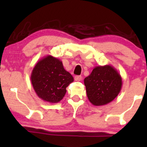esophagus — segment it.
I'll return each mask as SVG.
<instances>
[{
    "label": "esophagus",
    "instance_id": "esophagus-1",
    "mask_svg": "<svg viewBox=\"0 0 147 147\" xmlns=\"http://www.w3.org/2000/svg\"><path fill=\"white\" fill-rule=\"evenodd\" d=\"M82 76L81 75H76L75 76V80L77 81V82H79V81L82 80Z\"/></svg>",
    "mask_w": 147,
    "mask_h": 147
}]
</instances>
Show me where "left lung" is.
Here are the masks:
<instances>
[{
    "mask_svg": "<svg viewBox=\"0 0 147 147\" xmlns=\"http://www.w3.org/2000/svg\"><path fill=\"white\" fill-rule=\"evenodd\" d=\"M88 98L92 105L104 106L112 102L122 86L117 70L110 65L96 66L84 79Z\"/></svg>",
    "mask_w": 147,
    "mask_h": 147,
    "instance_id": "obj_1",
    "label": "left lung"
}]
</instances>
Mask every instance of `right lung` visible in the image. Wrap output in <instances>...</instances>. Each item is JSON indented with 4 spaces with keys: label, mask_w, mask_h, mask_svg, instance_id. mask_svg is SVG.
Wrapping results in <instances>:
<instances>
[{
    "label": "right lung",
    "mask_w": 147,
    "mask_h": 147,
    "mask_svg": "<svg viewBox=\"0 0 147 147\" xmlns=\"http://www.w3.org/2000/svg\"><path fill=\"white\" fill-rule=\"evenodd\" d=\"M30 78L37 96L54 104L63 98L66 88L74 81L72 76L64 69L61 61L51 55L37 62Z\"/></svg>",
    "instance_id": "obj_1"
}]
</instances>
